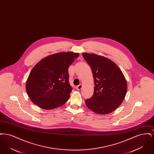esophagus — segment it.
Listing matches in <instances>:
<instances>
[{"instance_id": "obj_1", "label": "esophagus", "mask_w": 154, "mask_h": 154, "mask_svg": "<svg viewBox=\"0 0 154 154\" xmlns=\"http://www.w3.org/2000/svg\"><path fill=\"white\" fill-rule=\"evenodd\" d=\"M82 88V84H80L79 85H78V86L76 87V89H77V90H80Z\"/></svg>"}]
</instances>
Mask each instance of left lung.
<instances>
[{"instance_id": "obj_1", "label": "left lung", "mask_w": 154, "mask_h": 154, "mask_svg": "<svg viewBox=\"0 0 154 154\" xmlns=\"http://www.w3.org/2000/svg\"><path fill=\"white\" fill-rule=\"evenodd\" d=\"M90 66L94 79V93L85 100L89 110L108 114L121 104L127 92V82L118 66L110 59L95 54L82 53Z\"/></svg>"}]
</instances>
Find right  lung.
Instances as JSON below:
<instances>
[{"label": "right lung", "mask_w": 154, "mask_h": 154, "mask_svg": "<svg viewBox=\"0 0 154 154\" xmlns=\"http://www.w3.org/2000/svg\"><path fill=\"white\" fill-rule=\"evenodd\" d=\"M79 56V53L62 52L39 61L30 71L26 82L30 100L44 110L54 109L66 103L72 91L68 69Z\"/></svg>", "instance_id": "1"}]
</instances>
